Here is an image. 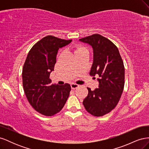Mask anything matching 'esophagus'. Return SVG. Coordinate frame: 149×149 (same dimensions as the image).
<instances>
[{
	"instance_id": "1",
	"label": "esophagus",
	"mask_w": 149,
	"mask_h": 149,
	"mask_svg": "<svg viewBox=\"0 0 149 149\" xmlns=\"http://www.w3.org/2000/svg\"><path fill=\"white\" fill-rule=\"evenodd\" d=\"M79 86V85H78V84H77L72 83V84H71V89H76V88H78Z\"/></svg>"
}]
</instances>
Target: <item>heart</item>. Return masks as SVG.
<instances>
[{
	"label": "heart",
	"mask_w": 149,
	"mask_h": 149,
	"mask_svg": "<svg viewBox=\"0 0 149 149\" xmlns=\"http://www.w3.org/2000/svg\"><path fill=\"white\" fill-rule=\"evenodd\" d=\"M88 52L87 48L84 47H82V46H78L76 47L75 49H74V54L79 53L81 52Z\"/></svg>",
	"instance_id": "obj_1"
}]
</instances>
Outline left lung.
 Instances as JSON below:
<instances>
[{"label":"left lung","mask_w":149,"mask_h":149,"mask_svg":"<svg viewBox=\"0 0 149 149\" xmlns=\"http://www.w3.org/2000/svg\"><path fill=\"white\" fill-rule=\"evenodd\" d=\"M93 49V63L89 74L99 76V88L91 91L83 104L89 114L100 117L114 109L124 87L125 70L119 49L111 40L100 34L79 39Z\"/></svg>","instance_id":"left-lung-1"}]
</instances>
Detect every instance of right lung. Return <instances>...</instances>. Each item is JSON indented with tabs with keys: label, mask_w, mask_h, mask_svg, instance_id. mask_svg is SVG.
I'll return each mask as SVG.
<instances>
[{
	"label": "right lung",
	"mask_w": 149,
	"mask_h": 149,
	"mask_svg": "<svg viewBox=\"0 0 149 149\" xmlns=\"http://www.w3.org/2000/svg\"><path fill=\"white\" fill-rule=\"evenodd\" d=\"M72 40L48 35L30 49L22 70V81L26 98L39 113L52 116L65 106L71 91L70 84H52L49 74L54 70L59 48Z\"/></svg>",
	"instance_id": "1"
}]
</instances>
